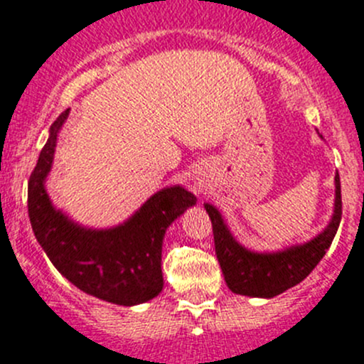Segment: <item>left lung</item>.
I'll return each instance as SVG.
<instances>
[{
	"label": "left lung",
	"mask_w": 364,
	"mask_h": 364,
	"mask_svg": "<svg viewBox=\"0 0 364 364\" xmlns=\"http://www.w3.org/2000/svg\"><path fill=\"white\" fill-rule=\"evenodd\" d=\"M203 207L212 221L215 255L228 289L240 296L271 299L299 285L329 250L341 221L340 175L334 177V208L326 228L303 244L278 251L247 250L233 237L214 205L205 203Z\"/></svg>",
	"instance_id": "obj_1"
}]
</instances>
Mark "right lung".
Wrapping results in <instances>:
<instances>
[{
	"instance_id": "1",
	"label": "right lung",
	"mask_w": 364,
	"mask_h": 364,
	"mask_svg": "<svg viewBox=\"0 0 364 364\" xmlns=\"http://www.w3.org/2000/svg\"><path fill=\"white\" fill-rule=\"evenodd\" d=\"M65 109L49 129V138L28 182V214L35 237L61 276L88 296L106 303L136 306L163 290L164 233L196 196L182 186L154 193L134 214L111 228H88L56 208L46 189Z\"/></svg>"
}]
</instances>
